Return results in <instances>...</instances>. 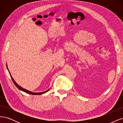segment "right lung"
Returning <instances> with one entry per match:
<instances>
[{"instance_id":"right-lung-1","label":"right lung","mask_w":123,"mask_h":123,"mask_svg":"<svg viewBox=\"0 0 123 123\" xmlns=\"http://www.w3.org/2000/svg\"><path fill=\"white\" fill-rule=\"evenodd\" d=\"M6 66H7V65H6ZM7 69H8V68H7ZM10 76H11V78H12V81H13V83H14V84L16 85V86L17 87L19 90H22V91H23V92H26V93H29V94H33V95H40V94H42L46 92H48V91L49 90H49H47V91H45V92H30V91L27 90H26V89H25V88H23L22 87H21V86H19V85L17 84V83H16V82L14 81L13 78H12V76L11 75L10 73Z\"/></svg>"}]
</instances>
